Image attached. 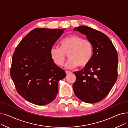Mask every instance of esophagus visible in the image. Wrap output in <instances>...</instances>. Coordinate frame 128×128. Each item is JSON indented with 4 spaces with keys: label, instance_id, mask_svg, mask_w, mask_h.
Here are the masks:
<instances>
[{
    "label": "esophagus",
    "instance_id": "obj_1",
    "mask_svg": "<svg viewBox=\"0 0 128 128\" xmlns=\"http://www.w3.org/2000/svg\"><path fill=\"white\" fill-rule=\"evenodd\" d=\"M72 72H70V71H68V70H66L65 71V73H66V74H70V73H71Z\"/></svg>",
    "mask_w": 128,
    "mask_h": 128
}]
</instances>
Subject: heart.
Instances as JSON below:
<instances>
[{
	"label": "heart",
	"mask_w": 128,
	"mask_h": 128,
	"mask_svg": "<svg viewBox=\"0 0 128 128\" xmlns=\"http://www.w3.org/2000/svg\"><path fill=\"white\" fill-rule=\"evenodd\" d=\"M60 47L53 46L50 50L52 61L58 66H61L67 58H70L65 67L72 69L88 65L92 58L93 49L89 40L84 39L81 36L72 34L66 36L60 42Z\"/></svg>",
	"instance_id": "b5f03b06"
}]
</instances>
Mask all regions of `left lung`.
Listing matches in <instances>:
<instances>
[{
	"mask_svg": "<svg viewBox=\"0 0 128 128\" xmlns=\"http://www.w3.org/2000/svg\"><path fill=\"white\" fill-rule=\"evenodd\" d=\"M74 30L86 35L93 49L90 63L81 70L74 72L76 77L74 92L84 102H98L108 94L117 80V50L110 39L100 31L86 26H80Z\"/></svg>",
	"mask_w": 128,
	"mask_h": 128,
	"instance_id": "8db88e82",
	"label": "left lung"
}]
</instances>
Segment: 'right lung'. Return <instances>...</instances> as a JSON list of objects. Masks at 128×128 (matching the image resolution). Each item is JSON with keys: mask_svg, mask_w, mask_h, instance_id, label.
Returning a JSON list of instances; mask_svg holds the SVG:
<instances>
[{"mask_svg": "<svg viewBox=\"0 0 128 128\" xmlns=\"http://www.w3.org/2000/svg\"><path fill=\"white\" fill-rule=\"evenodd\" d=\"M65 29L36 28L21 40L13 53L10 76L19 94L38 105L52 102L65 71L54 63L51 47Z\"/></svg>", "mask_w": 128, "mask_h": 128, "instance_id": "right-lung-1", "label": "right lung"}]
</instances>
